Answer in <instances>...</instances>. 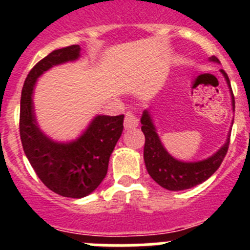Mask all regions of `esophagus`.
I'll use <instances>...</instances> for the list:
<instances>
[{
  "instance_id": "1",
  "label": "esophagus",
  "mask_w": 250,
  "mask_h": 250,
  "mask_svg": "<svg viewBox=\"0 0 250 250\" xmlns=\"http://www.w3.org/2000/svg\"><path fill=\"white\" fill-rule=\"evenodd\" d=\"M138 125H139L138 118L134 116L131 112H127L126 116H125V121H124V126H125V129L126 130L134 129V127H136Z\"/></svg>"
}]
</instances>
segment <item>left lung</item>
<instances>
[{
	"label": "left lung",
	"instance_id": "8db88e82",
	"mask_svg": "<svg viewBox=\"0 0 250 250\" xmlns=\"http://www.w3.org/2000/svg\"><path fill=\"white\" fill-rule=\"evenodd\" d=\"M209 61L220 63V61L215 56L209 57ZM220 72L224 76L229 91H230L231 106L234 111V96L230 87V81L224 70H220ZM140 123L143 125L141 130L145 135L144 161L147 173L154 182L167 190H185V189L196 187L198 184H202L218 170L228 151L230 134H228L227 140L220 146V149L209 158L198 161L178 160L165 149L164 144L161 143L155 125H154V120L147 109L144 110L141 115Z\"/></svg>",
	"mask_w": 250,
	"mask_h": 250
}]
</instances>
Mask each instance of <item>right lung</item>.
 <instances>
[{
    "label": "right lung",
    "mask_w": 250,
    "mask_h": 250,
    "mask_svg": "<svg viewBox=\"0 0 250 250\" xmlns=\"http://www.w3.org/2000/svg\"><path fill=\"white\" fill-rule=\"evenodd\" d=\"M80 52L79 45L59 48L36 63L26 77L20 106V135L31 167L50 190L74 199L98 189L124 129V115H96L80 135L68 141L54 140L40 127L34 105L39 77L54 66L75 62Z\"/></svg>",
    "instance_id": "right-lung-1"
}]
</instances>
